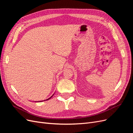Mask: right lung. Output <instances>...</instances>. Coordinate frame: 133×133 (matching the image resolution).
<instances>
[{
	"label": "right lung",
	"instance_id": "obj_1",
	"mask_svg": "<svg viewBox=\"0 0 133 133\" xmlns=\"http://www.w3.org/2000/svg\"><path fill=\"white\" fill-rule=\"evenodd\" d=\"M53 95H54V94H53ZM53 95H52V96H51V97H50V98H48V99H47L46 100H49V99H50V98H51L52 97V96H53ZM40 102H42V101H40Z\"/></svg>",
	"mask_w": 133,
	"mask_h": 133
}]
</instances>
